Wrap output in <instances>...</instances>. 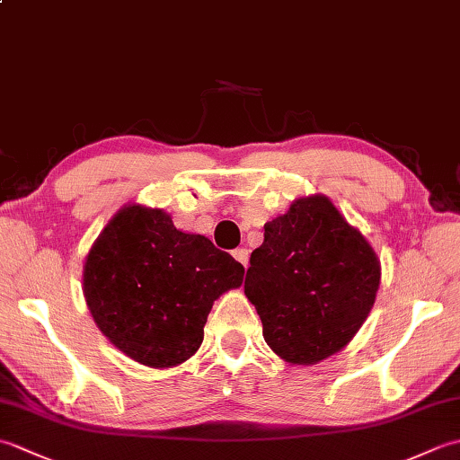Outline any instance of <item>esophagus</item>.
Instances as JSON below:
<instances>
[{"instance_id":"obj_1","label":"esophagus","mask_w":460,"mask_h":460,"mask_svg":"<svg viewBox=\"0 0 460 460\" xmlns=\"http://www.w3.org/2000/svg\"><path fill=\"white\" fill-rule=\"evenodd\" d=\"M231 255H233V259H235L237 262H241V265L247 269V265H249V251L247 249H243V247L235 249V251L231 252Z\"/></svg>"}]
</instances>
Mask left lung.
Wrapping results in <instances>:
<instances>
[{
  "mask_svg": "<svg viewBox=\"0 0 460 460\" xmlns=\"http://www.w3.org/2000/svg\"><path fill=\"white\" fill-rule=\"evenodd\" d=\"M379 261L324 195L296 199L265 225L251 252L245 295L265 341L290 364H316L364 324L379 288Z\"/></svg>",
  "mask_w": 460,
  "mask_h": 460,
  "instance_id": "left-lung-1",
  "label": "left lung"
}]
</instances>
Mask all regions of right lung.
Listing matches in <instances>:
<instances>
[{"mask_svg":"<svg viewBox=\"0 0 460 460\" xmlns=\"http://www.w3.org/2000/svg\"><path fill=\"white\" fill-rule=\"evenodd\" d=\"M241 262L203 235L173 227L162 209L128 205L84 262V298L102 334L126 356L170 367L193 356L208 314L243 282Z\"/></svg>","mask_w":460,"mask_h":460,"instance_id":"1","label":"right lung"}]
</instances>
